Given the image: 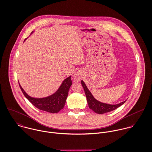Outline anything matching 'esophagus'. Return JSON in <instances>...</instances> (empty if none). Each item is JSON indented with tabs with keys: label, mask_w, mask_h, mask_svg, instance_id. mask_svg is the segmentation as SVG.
Instances as JSON below:
<instances>
[{
	"label": "esophagus",
	"mask_w": 152,
	"mask_h": 152,
	"mask_svg": "<svg viewBox=\"0 0 152 152\" xmlns=\"http://www.w3.org/2000/svg\"><path fill=\"white\" fill-rule=\"evenodd\" d=\"M72 77L74 81H79L81 78V74L80 72V71H77L74 74Z\"/></svg>",
	"instance_id": "1"
}]
</instances>
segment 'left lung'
Segmentation results:
<instances>
[{
    "mask_svg": "<svg viewBox=\"0 0 152 152\" xmlns=\"http://www.w3.org/2000/svg\"><path fill=\"white\" fill-rule=\"evenodd\" d=\"M81 84L86 96L87 101L88 102L89 108L97 114H104L114 110L120 106H121V105H123L126 101V100L117 104H109L102 102L101 101L96 100L94 97V96H93L90 91L88 90L83 80H81Z\"/></svg>",
    "mask_w": 152,
    "mask_h": 152,
    "instance_id": "1",
    "label": "left lung"
}]
</instances>
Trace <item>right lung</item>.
Returning a JSON list of instances; mask_svg holds the SVG:
<instances>
[{
    "instance_id": "right-lung-1",
    "label": "right lung",
    "mask_w": 152,
    "mask_h": 152,
    "mask_svg": "<svg viewBox=\"0 0 152 152\" xmlns=\"http://www.w3.org/2000/svg\"><path fill=\"white\" fill-rule=\"evenodd\" d=\"M34 32V31H32L31 35L33 34ZM27 38L24 40V42L27 39ZM19 84L25 97L35 107L41 110L51 113H57L61 110H62L65 105L66 98L68 97L69 89L72 85V80L71 75H70L63 81L58 89L53 94L43 98H35L31 97L22 88L19 83Z\"/></svg>"
}]
</instances>
